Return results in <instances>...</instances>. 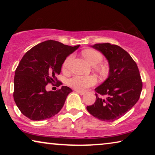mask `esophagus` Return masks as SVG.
I'll return each mask as SVG.
<instances>
[{
  "mask_svg": "<svg viewBox=\"0 0 155 155\" xmlns=\"http://www.w3.org/2000/svg\"><path fill=\"white\" fill-rule=\"evenodd\" d=\"M76 92L78 93V94H80V95H84V92H82V91H79V90H75Z\"/></svg>",
  "mask_w": 155,
  "mask_h": 155,
  "instance_id": "esophagus-1",
  "label": "esophagus"
}]
</instances>
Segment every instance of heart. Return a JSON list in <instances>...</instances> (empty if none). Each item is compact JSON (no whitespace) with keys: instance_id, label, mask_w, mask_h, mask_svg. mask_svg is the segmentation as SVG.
<instances>
[{"instance_id":"b5f03b06","label":"heart","mask_w":155,"mask_h":155,"mask_svg":"<svg viewBox=\"0 0 155 155\" xmlns=\"http://www.w3.org/2000/svg\"><path fill=\"white\" fill-rule=\"evenodd\" d=\"M84 58L92 65H97L103 61V55L98 51L94 49H86L82 51ZM73 56L70 55L65 59L63 64V70L69 68ZM97 79L92 75H75L68 80L69 85L76 90L84 91L87 88L94 85Z\"/></svg>"}]
</instances>
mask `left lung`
<instances>
[{"mask_svg": "<svg viewBox=\"0 0 155 155\" xmlns=\"http://www.w3.org/2000/svg\"><path fill=\"white\" fill-rule=\"evenodd\" d=\"M101 52L109 65L108 78L95 88L96 101L87 106L89 113L103 121H114L132 109L140 96L143 88L140 75L136 63L121 47L109 43L91 46Z\"/></svg>", "mask_w": 155, "mask_h": 155, "instance_id": "left-lung-1", "label": "left lung"}]
</instances>
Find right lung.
I'll return each mask as SVG.
<instances>
[{"label": "right lung", "instance_id": "1", "mask_svg": "<svg viewBox=\"0 0 155 155\" xmlns=\"http://www.w3.org/2000/svg\"><path fill=\"white\" fill-rule=\"evenodd\" d=\"M80 45L71 46L54 40L41 42L29 50L21 59L14 78V100L23 115L33 120H45L56 115L72 91L67 86L46 91L48 83L58 82L65 58ZM61 82L58 84L60 86Z\"/></svg>", "mask_w": 155, "mask_h": 155}]
</instances>
